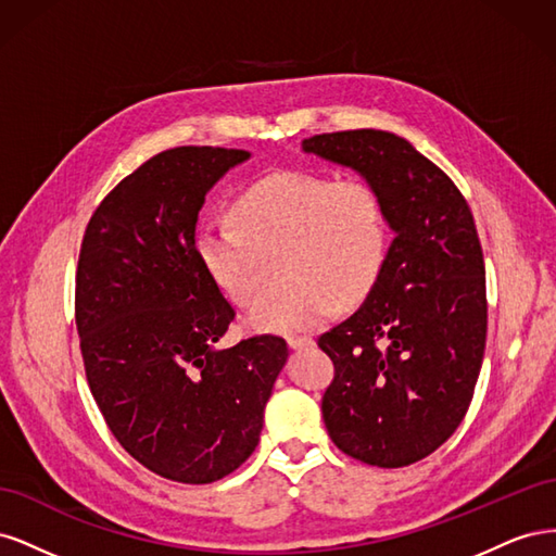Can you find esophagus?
<instances>
[{
	"label": "esophagus",
	"mask_w": 556,
	"mask_h": 556,
	"mask_svg": "<svg viewBox=\"0 0 556 556\" xmlns=\"http://www.w3.org/2000/svg\"><path fill=\"white\" fill-rule=\"evenodd\" d=\"M315 341L311 339V336H290L288 339V345L292 348V350H299V348H308V345H313Z\"/></svg>",
	"instance_id": "34e87169"
}]
</instances>
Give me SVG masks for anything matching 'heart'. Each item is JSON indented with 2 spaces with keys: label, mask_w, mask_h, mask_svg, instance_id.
I'll list each match as a JSON object with an SVG mask.
<instances>
[{
  "label": "heart",
  "mask_w": 556,
  "mask_h": 556,
  "mask_svg": "<svg viewBox=\"0 0 556 556\" xmlns=\"http://www.w3.org/2000/svg\"><path fill=\"white\" fill-rule=\"evenodd\" d=\"M229 220L194 231L201 266L227 299L250 306L262 296L268 262L282 257L288 288L248 315L257 331L301 333L374 292L387 262L390 225L382 199L359 176L274 172L233 199Z\"/></svg>",
  "instance_id": "1"
}]
</instances>
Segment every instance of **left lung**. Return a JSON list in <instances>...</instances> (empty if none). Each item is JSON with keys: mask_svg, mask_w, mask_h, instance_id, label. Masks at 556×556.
Listing matches in <instances>:
<instances>
[{"mask_svg": "<svg viewBox=\"0 0 556 556\" xmlns=\"http://www.w3.org/2000/svg\"><path fill=\"white\" fill-rule=\"evenodd\" d=\"M301 146L359 172L394 229L374 292L317 339L333 362L325 427L352 459L410 466L462 425L482 366L486 292L473 213L452 178L392 131L315 134Z\"/></svg>", "mask_w": 556, "mask_h": 556, "instance_id": "1", "label": "left lung"}]
</instances>
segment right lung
Here are the masks:
<instances>
[{"instance_id": "1", "label": "right lung", "mask_w": 556, "mask_h": 556, "mask_svg": "<svg viewBox=\"0 0 556 556\" xmlns=\"http://www.w3.org/2000/svg\"><path fill=\"white\" fill-rule=\"evenodd\" d=\"M248 157L162 150L102 199L80 243L76 329L90 392L115 441L182 484L220 480L250 457L288 359L274 333L215 348L237 313L194 248L206 192Z\"/></svg>"}]
</instances>
